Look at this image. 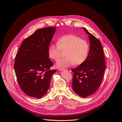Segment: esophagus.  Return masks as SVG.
Listing matches in <instances>:
<instances>
[{
    "label": "esophagus",
    "instance_id": "obj_1",
    "mask_svg": "<svg viewBox=\"0 0 122 122\" xmlns=\"http://www.w3.org/2000/svg\"><path fill=\"white\" fill-rule=\"evenodd\" d=\"M64 68H58V70L59 71H64Z\"/></svg>",
    "mask_w": 122,
    "mask_h": 122
}]
</instances>
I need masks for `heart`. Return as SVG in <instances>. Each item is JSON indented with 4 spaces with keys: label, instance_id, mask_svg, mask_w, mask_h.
I'll return each mask as SVG.
<instances>
[{
    "label": "heart",
    "instance_id": "heart-1",
    "mask_svg": "<svg viewBox=\"0 0 122 122\" xmlns=\"http://www.w3.org/2000/svg\"><path fill=\"white\" fill-rule=\"evenodd\" d=\"M61 50H66V57L58 59L56 63L57 67H66L80 65L84 63L88 56L90 46L87 41L74 35H66L59 38L57 44H51L49 47L48 55L54 60L61 56Z\"/></svg>",
    "mask_w": 122,
    "mask_h": 122
}]
</instances>
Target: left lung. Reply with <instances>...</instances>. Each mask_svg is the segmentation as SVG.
Segmentation results:
<instances>
[{"label":"left lung","instance_id":"obj_1","mask_svg":"<svg viewBox=\"0 0 122 122\" xmlns=\"http://www.w3.org/2000/svg\"><path fill=\"white\" fill-rule=\"evenodd\" d=\"M82 28L89 35L90 51L85 61L71 70L74 73L72 87L78 95L85 97L93 94L98 88L106 66L100 41L86 28Z\"/></svg>","mask_w":122,"mask_h":122}]
</instances>
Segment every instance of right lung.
Segmentation results:
<instances>
[{
	"instance_id": "add662e5",
	"label": "right lung",
	"mask_w": 122,
	"mask_h": 122,
	"mask_svg": "<svg viewBox=\"0 0 122 122\" xmlns=\"http://www.w3.org/2000/svg\"><path fill=\"white\" fill-rule=\"evenodd\" d=\"M56 30V27L37 30L23 41L16 55L14 68L17 81L22 91L30 97L40 98L44 96L56 71L50 70L53 63L48 55Z\"/></svg>"
}]
</instances>
